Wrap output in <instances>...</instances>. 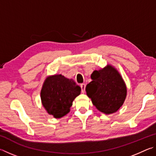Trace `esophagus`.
Returning <instances> with one entry per match:
<instances>
[{
  "mask_svg": "<svg viewBox=\"0 0 156 156\" xmlns=\"http://www.w3.org/2000/svg\"><path fill=\"white\" fill-rule=\"evenodd\" d=\"M85 84H80V87H81V91L82 93L84 94V91H85Z\"/></svg>",
  "mask_w": 156,
  "mask_h": 156,
  "instance_id": "1",
  "label": "esophagus"
}]
</instances>
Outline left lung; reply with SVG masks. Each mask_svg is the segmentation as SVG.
<instances>
[{
	"mask_svg": "<svg viewBox=\"0 0 156 156\" xmlns=\"http://www.w3.org/2000/svg\"><path fill=\"white\" fill-rule=\"evenodd\" d=\"M92 81L86 86L87 96L96 109L106 115L115 113L122 106L127 89L119 72L112 65L95 70Z\"/></svg>",
	"mask_w": 156,
	"mask_h": 156,
	"instance_id": "1",
	"label": "left lung"
}]
</instances>
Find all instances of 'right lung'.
<instances>
[{
    "label": "right lung",
    "instance_id": "right-lung-1",
    "mask_svg": "<svg viewBox=\"0 0 156 156\" xmlns=\"http://www.w3.org/2000/svg\"><path fill=\"white\" fill-rule=\"evenodd\" d=\"M80 91L81 88L72 79L62 74L49 76L41 91L42 105L49 115L60 118L70 112L73 101Z\"/></svg>",
    "mask_w": 156,
    "mask_h": 156
}]
</instances>
